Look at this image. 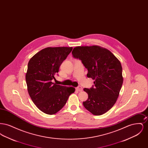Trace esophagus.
<instances>
[{"label":"esophagus","instance_id":"obj_1","mask_svg":"<svg viewBox=\"0 0 148 148\" xmlns=\"http://www.w3.org/2000/svg\"><path fill=\"white\" fill-rule=\"evenodd\" d=\"M76 89L79 92H82L83 90V88L82 86H78L77 88H76Z\"/></svg>","mask_w":148,"mask_h":148}]
</instances>
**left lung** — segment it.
Segmentation results:
<instances>
[{
  "instance_id": "left-lung-1",
  "label": "left lung",
  "mask_w": 148,
  "mask_h": 148,
  "mask_svg": "<svg viewBox=\"0 0 148 148\" xmlns=\"http://www.w3.org/2000/svg\"><path fill=\"white\" fill-rule=\"evenodd\" d=\"M72 54L88 69L87 77L94 80V87L84 89L88 94L84 106L95 115L106 113L116 103L123 84L119 60L110 50L98 45L75 47Z\"/></svg>"
}]
</instances>
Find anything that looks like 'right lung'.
Instances as JSON below:
<instances>
[{
    "label": "right lung",
    "mask_w": 148,
    "mask_h": 148,
    "mask_svg": "<svg viewBox=\"0 0 148 148\" xmlns=\"http://www.w3.org/2000/svg\"><path fill=\"white\" fill-rule=\"evenodd\" d=\"M73 49L72 47H48L30 58L25 80L29 96L43 113L53 115L66 104L75 89L52 82L60 65Z\"/></svg>",
    "instance_id": "obj_1"
}]
</instances>
